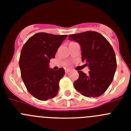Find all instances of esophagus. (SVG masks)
<instances>
[{"label": "esophagus", "instance_id": "esophagus-1", "mask_svg": "<svg viewBox=\"0 0 131 131\" xmlns=\"http://www.w3.org/2000/svg\"><path fill=\"white\" fill-rule=\"evenodd\" d=\"M71 71V70L70 69H69V68H65V72L66 73H68L69 72Z\"/></svg>", "mask_w": 131, "mask_h": 131}]
</instances>
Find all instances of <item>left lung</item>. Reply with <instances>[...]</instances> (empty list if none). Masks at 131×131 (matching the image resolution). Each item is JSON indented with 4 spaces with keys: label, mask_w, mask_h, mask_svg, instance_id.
<instances>
[{
    "label": "left lung",
    "mask_w": 131,
    "mask_h": 131,
    "mask_svg": "<svg viewBox=\"0 0 131 131\" xmlns=\"http://www.w3.org/2000/svg\"><path fill=\"white\" fill-rule=\"evenodd\" d=\"M68 40L80 43L82 61L90 70L89 74L78 71L79 78L74 82V88L83 96H100L111 84L117 68L112 46L102 35L91 30L70 35Z\"/></svg>",
    "instance_id": "8db88e82"
}]
</instances>
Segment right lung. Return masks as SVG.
<instances>
[{
    "label": "right lung",
    "instance_id": "obj_1",
    "mask_svg": "<svg viewBox=\"0 0 131 131\" xmlns=\"http://www.w3.org/2000/svg\"><path fill=\"white\" fill-rule=\"evenodd\" d=\"M67 37L38 32L29 38L22 48L19 62L21 78L28 91L40 101H47L58 94L59 82L64 70L49 68V63Z\"/></svg>",
    "mask_w": 131,
    "mask_h": 131
}]
</instances>
